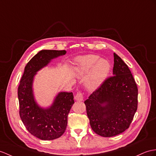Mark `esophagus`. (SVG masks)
<instances>
[{"label":"esophagus","mask_w":156,"mask_h":156,"mask_svg":"<svg viewBox=\"0 0 156 156\" xmlns=\"http://www.w3.org/2000/svg\"><path fill=\"white\" fill-rule=\"evenodd\" d=\"M75 99L77 101H81L83 100V94L81 92H78L75 96Z\"/></svg>","instance_id":"34e87169"}]
</instances>
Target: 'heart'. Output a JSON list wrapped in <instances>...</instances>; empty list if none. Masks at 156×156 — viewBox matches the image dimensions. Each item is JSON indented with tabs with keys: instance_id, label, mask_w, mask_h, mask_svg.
<instances>
[{
	"instance_id": "b5f03b06",
	"label": "heart",
	"mask_w": 156,
	"mask_h": 156,
	"mask_svg": "<svg viewBox=\"0 0 156 156\" xmlns=\"http://www.w3.org/2000/svg\"><path fill=\"white\" fill-rule=\"evenodd\" d=\"M99 58L98 55H88L77 59V71L79 75H84L90 69L86 79V86L89 90H94L100 87L111 69V65L108 60Z\"/></svg>"
}]
</instances>
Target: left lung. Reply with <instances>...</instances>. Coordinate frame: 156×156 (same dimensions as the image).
Wrapping results in <instances>:
<instances>
[{
	"instance_id": "obj_1",
	"label": "left lung",
	"mask_w": 156,
	"mask_h": 156,
	"mask_svg": "<svg viewBox=\"0 0 156 156\" xmlns=\"http://www.w3.org/2000/svg\"><path fill=\"white\" fill-rule=\"evenodd\" d=\"M138 92L128 66L114 53L113 76L85 101L93 130L103 137H112L128 129L137 111Z\"/></svg>"
}]
</instances>
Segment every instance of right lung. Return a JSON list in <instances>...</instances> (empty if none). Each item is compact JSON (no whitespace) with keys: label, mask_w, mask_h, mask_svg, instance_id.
<instances>
[{"label":"right lung","mask_w":156,"mask_h":156,"mask_svg":"<svg viewBox=\"0 0 156 156\" xmlns=\"http://www.w3.org/2000/svg\"><path fill=\"white\" fill-rule=\"evenodd\" d=\"M65 50H41L26 64L18 89L20 119L28 131L42 140L59 138L66 131L67 116L74 103L73 93L61 92L50 107H40L34 100L32 83L34 75Z\"/></svg>","instance_id":"obj_1"}]
</instances>
